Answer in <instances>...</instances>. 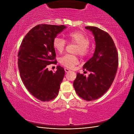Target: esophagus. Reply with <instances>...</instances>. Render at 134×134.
Returning a JSON list of instances; mask_svg holds the SVG:
<instances>
[{"label": "esophagus", "instance_id": "34e87169", "mask_svg": "<svg viewBox=\"0 0 134 134\" xmlns=\"http://www.w3.org/2000/svg\"><path fill=\"white\" fill-rule=\"evenodd\" d=\"M64 70H65V71L66 72H70V70L69 69H67V68H65V69H64Z\"/></svg>", "mask_w": 134, "mask_h": 134}]
</instances>
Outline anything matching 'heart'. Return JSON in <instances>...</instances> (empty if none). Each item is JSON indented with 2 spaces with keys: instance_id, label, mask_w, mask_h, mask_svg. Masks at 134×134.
Masks as SVG:
<instances>
[{
  "instance_id": "1",
  "label": "heart",
  "mask_w": 134,
  "mask_h": 134,
  "mask_svg": "<svg viewBox=\"0 0 134 134\" xmlns=\"http://www.w3.org/2000/svg\"><path fill=\"white\" fill-rule=\"evenodd\" d=\"M69 41L77 45L76 54L81 57H86L90 53L89 38L85 34L80 31H73L69 33L67 35ZM53 45L54 49L59 53L64 51L66 46V41L60 37H55L53 40ZM60 63L68 69H72L79 63L77 57L65 55L60 59Z\"/></svg>"
}]
</instances>
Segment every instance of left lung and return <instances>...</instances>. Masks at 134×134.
I'll return each instance as SVG.
<instances>
[{
	"mask_svg": "<svg viewBox=\"0 0 134 134\" xmlns=\"http://www.w3.org/2000/svg\"><path fill=\"white\" fill-rule=\"evenodd\" d=\"M94 35L96 48L92 57L83 65L90 73L86 77L77 72L73 86L79 97L87 101L100 97L112 85L118 67V54L112 37L95 26H86Z\"/></svg>",
	"mask_w": 134,
	"mask_h": 134,
	"instance_id": "left-lung-1",
	"label": "left lung"
}]
</instances>
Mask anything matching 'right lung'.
<instances>
[{
  "label": "right lung",
  "mask_w": 134,
  "mask_h": 134,
  "mask_svg": "<svg viewBox=\"0 0 134 134\" xmlns=\"http://www.w3.org/2000/svg\"><path fill=\"white\" fill-rule=\"evenodd\" d=\"M65 28L63 25H38L28 32L19 47L18 64L22 81L31 94L41 101L55 99L64 78L63 67L58 65L55 72L47 67L57 64L53 40Z\"/></svg>",
  "instance_id": "obj_1"
}]
</instances>
